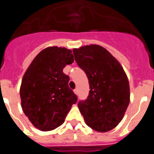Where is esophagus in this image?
Listing matches in <instances>:
<instances>
[{
  "mask_svg": "<svg viewBox=\"0 0 154 154\" xmlns=\"http://www.w3.org/2000/svg\"><path fill=\"white\" fill-rule=\"evenodd\" d=\"M74 92H75V95H78V93H79V92H78V89H74Z\"/></svg>",
  "mask_w": 154,
  "mask_h": 154,
  "instance_id": "esophagus-1",
  "label": "esophagus"
}]
</instances>
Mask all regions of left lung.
<instances>
[{"label":"left lung","instance_id":"obj_1","mask_svg":"<svg viewBox=\"0 0 154 154\" xmlns=\"http://www.w3.org/2000/svg\"><path fill=\"white\" fill-rule=\"evenodd\" d=\"M78 65L89 83V96L78 107L87 126L97 132L109 131L123 119L130 103V84L122 65L98 45L74 48Z\"/></svg>","mask_w":154,"mask_h":154}]
</instances>
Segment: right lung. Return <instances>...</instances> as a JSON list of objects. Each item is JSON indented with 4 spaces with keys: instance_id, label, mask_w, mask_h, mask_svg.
<instances>
[{
    "instance_id": "add662e5",
    "label": "right lung",
    "mask_w": 154,
    "mask_h": 154,
    "mask_svg": "<svg viewBox=\"0 0 154 154\" xmlns=\"http://www.w3.org/2000/svg\"><path fill=\"white\" fill-rule=\"evenodd\" d=\"M74 62L70 49L48 47L37 55L23 76L20 96L23 112L42 131L62 124L77 96L69 89L65 65Z\"/></svg>"
}]
</instances>
